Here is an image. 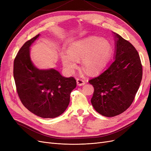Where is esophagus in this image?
Wrapping results in <instances>:
<instances>
[{
    "label": "esophagus",
    "instance_id": "1",
    "mask_svg": "<svg viewBox=\"0 0 151 151\" xmlns=\"http://www.w3.org/2000/svg\"><path fill=\"white\" fill-rule=\"evenodd\" d=\"M77 84L81 86H83L85 84V82L84 80L81 79H77Z\"/></svg>",
    "mask_w": 151,
    "mask_h": 151
}]
</instances>
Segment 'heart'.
<instances>
[{
	"label": "heart",
	"mask_w": 151,
	"mask_h": 151,
	"mask_svg": "<svg viewBox=\"0 0 151 151\" xmlns=\"http://www.w3.org/2000/svg\"><path fill=\"white\" fill-rule=\"evenodd\" d=\"M111 53V45L108 40L91 36L72 43L68 51L61 52L60 57L63 67L69 74L74 72L81 59L84 70L92 73L106 65Z\"/></svg>",
	"instance_id": "1"
}]
</instances>
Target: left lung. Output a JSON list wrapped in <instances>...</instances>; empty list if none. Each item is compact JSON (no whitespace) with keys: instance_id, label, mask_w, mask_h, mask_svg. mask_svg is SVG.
<instances>
[{"instance_id":"1","label":"left lung","mask_w":151,"mask_h":151,"mask_svg":"<svg viewBox=\"0 0 151 151\" xmlns=\"http://www.w3.org/2000/svg\"><path fill=\"white\" fill-rule=\"evenodd\" d=\"M113 33L115 43L113 60L89 81L94 89L91 104L96 111L106 117L120 115L130 107L142 77L137 51L121 36Z\"/></svg>"}]
</instances>
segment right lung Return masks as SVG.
Masks as SVG:
<instances>
[{
    "label": "right lung",
    "instance_id": "obj_1",
    "mask_svg": "<svg viewBox=\"0 0 151 151\" xmlns=\"http://www.w3.org/2000/svg\"><path fill=\"white\" fill-rule=\"evenodd\" d=\"M40 36L26 42L14 62V78L22 104L31 113L44 118H53L65 111L70 94L76 88L73 77H65L54 68L40 69L30 57V47Z\"/></svg>",
    "mask_w": 151,
    "mask_h": 151
}]
</instances>
